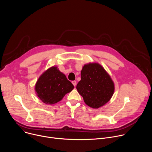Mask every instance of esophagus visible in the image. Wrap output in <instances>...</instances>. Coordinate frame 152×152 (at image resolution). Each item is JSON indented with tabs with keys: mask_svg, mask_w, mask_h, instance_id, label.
<instances>
[{
	"mask_svg": "<svg viewBox=\"0 0 152 152\" xmlns=\"http://www.w3.org/2000/svg\"><path fill=\"white\" fill-rule=\"evenodd\" d=\"M72 83H73V85L75 86L76 85V81H75V80L72 81Z\"/></svg>",
	"mask_w": 152,
	"mask_h": 152,
	"instance_id": "obj_1",
	"label": "esophagus"
}]
</instances>
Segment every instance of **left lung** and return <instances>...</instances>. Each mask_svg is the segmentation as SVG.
<instances>
[{
    "label": "left lung",
    "mask_w": 152,
    "mask_h": 152,
    "mask_svg": "<svg viewBox=\"0 0 152 152\" xmlns=\"http://www.w3.org/2000/svg\"><path fill=\"white\" fill-rule=\"evenodd\" d=\"M81 79L76 86L78 93L88 106L98 109L110 100L115 86L110 75L100 64H85L80 72Z\"/></svg>",
    "instance_id": "8db88e82"
}]
</instances>
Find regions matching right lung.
I'll return each instance as SVG.
<instances>
[{
	"mask_svg": "<svg viewBox=\"0 0 152 152\" xmlns=\"http://www.w3.org/2000/svg\"><path fill=\"white\" fill-rule=\"evenodd\" d=\"M73 88V85L56 66L46 70L39 77L35 85L37 96L48 104L59 102Z\"/></svg>",
	"mask_w": 152,
	"mask_h": 152,
	"instance_id": "1",
	"label": "right lung"
}]
</instances>
